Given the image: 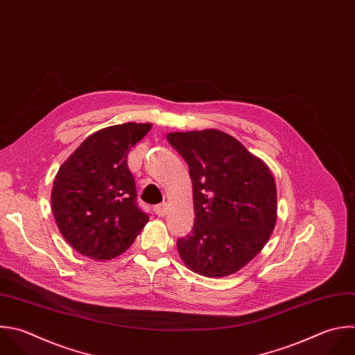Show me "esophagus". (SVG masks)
<instances>
[{
    "label": "esophagus",
    "mask_w": 355,
    "mask_h": 355,
    "mask_svg": "<svg viewBox=\"0 0 355 355\" xmlns=\"http://www.w3.org/2000/svg\"><path fill=\"white\" fill-rule=\"evenodd\" d=\"M166 202H161V204H158V205H155L154 207V212L158 215V216H164L165 214H166Z\"/></svg>",
    "instance_id": "1"
}]
</instances>
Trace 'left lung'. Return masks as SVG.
Instances as JSON below:
<instances>
[{
	"label": "left lung",
	"mask_w": 355,
	"mask_h": 355,
	"mask_svg": "<svg viewBox=\"0 0 355 355\" xmlns=\"http://www.w3.org/2000/svg\"><path fill=\"white\" fill-rule=\"evenodd\" d=\"M169 144L189 165L194 223L178 239L183 262L208 277L237 272L268 241L276 223L269 168L234 137L215 130L176 132Z\"/></svg>",
	"instance_id": "1"
}]
</instances>
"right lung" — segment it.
<instances>
[{
  "label": "right lung",
  "instance_id": "1",
  "mask_svg": "<svg viewBox=\"0 0 355 355\" xmlns=\"http://www.w3.org/2000/svg\"><path fill=\"white\" fill-rule=\"evenodd\" d=\"M151 126L128 122L101 129L60 168L51 209L60 232L80 254L111 259L128 250L148 222L137 205L128 153Z\"/></svg>",
  "mask_w": 355,
  "mask_h": 355
}]
</instances>
